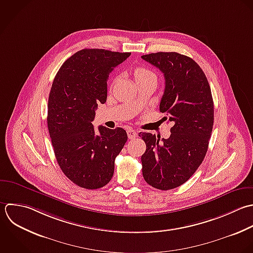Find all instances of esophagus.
<instances>
[{"instance_id": "1", "label": "esophagus", "mask_w": 253, "mask_h": 253, "mask_svg": "<svg viewBox=\"0 0 253 253\" xmlns=\"http://www.w3.org/2000/svg\"><path fill=\"white\" fill-rule=\"evenodd\" d=\"M127 135H128V138L130 140H132V139H135L137 137V132L132 128H128L127 129Z\"/></svg>"}]
</instances>
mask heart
<instances>
[{
  "label": "heart",
  "instance_id": "obj_1",
  "mask_svg": "<svg viewBox=\"0 0 253 253\" xmlns=\"http://www.w3.org/2000/svg\"><path fill=\"white\" fill-rule=\"evenodd\" d=\"M134 77L136 82H140L149 78H156V75L153 71L146 67H137L134 70Z\"/></svg>",
  "mask_w": 253,
  "mask_h": 253
}]
</instances>
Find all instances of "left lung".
<instances>
[{"instance_id":"8db88e82","label":"left lung","mask_w":253,"mask_h":253,"mask_svg":"<svg viewBox=\"0 0 253 253\" xmlns=\"http://www.w3.org/2000/svg\"><path fill=\"white\" fill-rule=\"evenodd\" d=\"M142 58L165 76L160 110L173 123L169 139L139 134L147 147L141 158L143 176L151 186L169 190L186 182L206 156L214 124L212 92L200 66L185 55L158 52Z\"/></svg>"}]
</instances>
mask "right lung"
<instances>
[{
    "instance_id": "1",
    "label": "right lung",
    "mask_w": 253,
    "mask_h": 253,
    "mask_svg": "<svg viewBox=\"0 0 253 253\" xmlns=\"http://www.w3.org/2000/svg\"><path fill=\"white\" fill-rule=\"evenodd\" d=\"M130 52L83 49L59 69L48 99V130L58 165L76 185L97 189L114 172V161L127 141L124 129L98 127L91 122L107 97L109 73Z\"/></svg>"
}]
</instances>
